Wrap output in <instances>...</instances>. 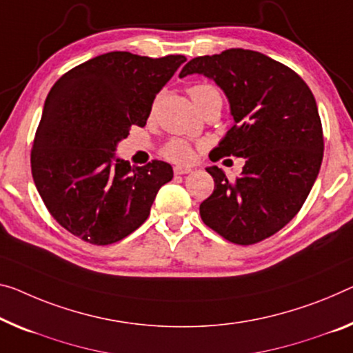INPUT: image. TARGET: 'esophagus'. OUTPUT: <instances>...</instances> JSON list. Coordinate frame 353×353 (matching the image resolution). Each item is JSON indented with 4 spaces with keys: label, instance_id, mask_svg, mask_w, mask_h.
I'll list each match as a JSON object with an SVG mask.
<instances>
[{
    "label": "esophagus",
    "instance_id": "34e87169",
    "mask_svg": "<svg viewBox=\"0 0 353 353\" xmlns=\"http://www.w3.org/2000/svg\"><path fill=\"white\" fill-rule=\"evenodd\" d=\"M189 172H192L191 167H184V165L173 167V173H175V175H184V173H189Z\"/></svg>",
    "mask_w": 353,
    "mask_h": 353
}]
</instances>
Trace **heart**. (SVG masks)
Masks as SVG:
<instances>
[{"mask_svg":"<svg viewBox=\"0 0 353 353\" xmlns=\"http://www.w3.org/2000/svg\"><path fill=\"white\" fill-rule=\"evenodd\" d=\"M188 93L191 96L194 104L199 108L202 107L203 102L210 99L211 96L219 94L218 90L210 83H194L188 88ZM161 154L164 156L165 159L173 161V162H191L194 158V150L186 140L170 139L169 142L162 146Z\"/></svg>","mask_w":353,"mask_h":353,"instance_id":"1","label":"heart"}]
</instances>
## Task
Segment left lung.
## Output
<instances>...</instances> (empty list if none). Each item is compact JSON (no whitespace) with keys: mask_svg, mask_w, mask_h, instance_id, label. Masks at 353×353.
<instances>
[{"mask_svg":"<svg viewBox=\"0 0 353 353\" xmlns=\"http://www.w3.org/2000/svg\"><path fill=\"white\" fill-rule=\"evenodd\" d=\"M189 74L213 79L235 120L210 159L246 161L235 181L208 167L214 191L200 203V216L227 241L256 245L295 218L321 170L323 131L316 99L295 70L245 48L192 58L180 77Z\"/></svg>","mask_w":353,"mask_h":353,"instance_id":"obj_1","label":"left lung"}]
</instances>
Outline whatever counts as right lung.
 Returning a JSON list of instances; mask_svg holds the SVG:
<instances>
[{"instance_id": "1", "label": "right lung", "mask_w": 353, "mask_h": 353, "mask_svg": "<svg viewBox=\"0 0 353 353\" xmlns=\"http://www.w3.org/2000/svg\"><path fill=\"white\" fill-rule=\"evenodd\" d=\"M183 55L162 58L110 52L68 70L48 93L31 148V173L59 225L90 245L105 246L137 230L156 194L173 178L153 159L131 167L115 159L129 128H143L151 105Z\"/></svg>"}]
</instances>
